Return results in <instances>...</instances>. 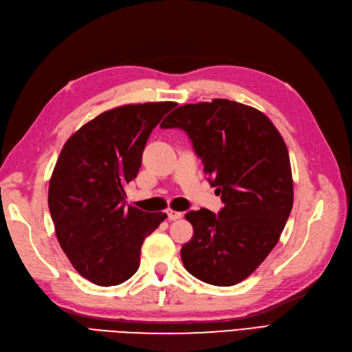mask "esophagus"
Instances as JSON below:
<instances>
[{
	"instance_id": "obj_1",
	"label": "esophagus",
	"mask_w": 352,
	"mask_h": 352,
	"mask_svg": "<svg viewBox=\"0 0 352 352\" xmlns=\"http://www.w3.org/2000/svg\"><path fill=\"white\" fill-rule=\"evenodd\" d=\"M167 216H168V220H177L182 217V212L176 210H167Z\"/></svg>"
}]
</instances>
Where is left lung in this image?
I'll return each instance as SVG.
<instances>
[{"mask_svg":"<svg viewBox=\"0 0 352 352\" xmlns=\"http://www.w3.org/2000/svg\"><path fill=\"white\" fill-rule=\"evenodd\" d=\"M192 141L223 207L188 211L194 236L180 250L197 279L232 286L247 279L278 243L294 204L289 154L267 116L236 101L185 104L160 124Z\"/></svg>","mask_w":352,"mask_h":352,"instance_id":"1","label":"left lung"}]
</instances>
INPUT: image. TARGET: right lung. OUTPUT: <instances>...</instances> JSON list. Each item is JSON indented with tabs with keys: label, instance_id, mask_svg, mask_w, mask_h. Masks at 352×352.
Listing matches in <instances>:
<instances>
[{
	"label": "right lung",
	"instance_id": "right-lung-1",
	"mask_svg": "<svg viewBox=\"0 0 352 352\" xmlns=\"http://www.w3.org/2000/svg\"><path fill=\"white\" fill-rule=\"evenodd\" d=\"M176 102L127 104L104 111L63 146L48 188L60 247L82 278L100 286L131 279L144 239L167 214L124 206L154 127Z\"/></svg>",
	"mask_w": 352,
	"mask_h": 352
}]
</instances>
